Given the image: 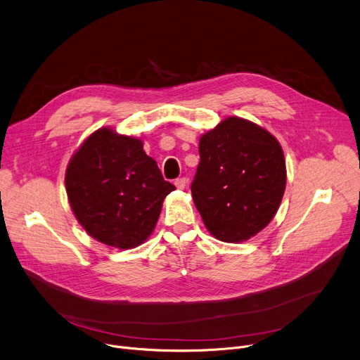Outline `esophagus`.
<instances>
[{
  "label": "esophagus",
  "instance_id": "esophagus-1",
  "mask_svg": "<svg viewBox=\"0 0 360 360\" xmlns=\"http://www.w3.org/2000/svg\"><path fill=\"white\" fill-rule=\"evenodd\" d=\"M186 184H188L186 178H178V179H175V186H176L178 189H185Z\"/></svg>",
  "mask_w": 360,
  "mask_h": 360
}]
</instances>
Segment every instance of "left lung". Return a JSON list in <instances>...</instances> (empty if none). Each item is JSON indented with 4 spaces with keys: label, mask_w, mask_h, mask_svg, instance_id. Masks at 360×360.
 Masks as SVG:
<instances>
[{
    "label": "left lung",
    "mask_w": 360,
    "mask_h": 360,
    "mask_svg": "<svg viewBox=\"0 0 360 360\" xmlns=\"http://www.w3.org/2000/svg\"><path fill=\"white\" fill-rule=\"evenodd\" d=\"M193 204L219 241L241 243L274 218L285 189L278 141L247 119L230 116L200 138Z\"/></svg>",
    "instance_id": "obj_1"
}]
</instances>
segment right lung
<instances>
[{"label":"right lung","instance_id":"obj_1","mask_svg":"<svg viewBox=\"0 0 360 360\" xmlns=\"http://www.w3.org/2000/svg\"><path fill=\"white\" fill-rule=\"evenodd\" d=\"M72 211L86 233L102 244L129 250L153 233L163 200L175 186L163 179L138 138L112 127L93 132L66 169Z\"/></svg>","mask_w":360,"mask_h":360}]
</instances>
